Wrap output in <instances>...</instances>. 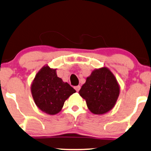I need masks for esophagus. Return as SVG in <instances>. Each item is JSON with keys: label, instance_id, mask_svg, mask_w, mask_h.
<instances>
[{"label": "esophagus", "instance_id": "1", "mask_svg": "<svg viewBox=\"0 0 151 151\" xmlns=\"http://www.w3.org/2000/svg\"><path fill=\"white\" fill-rule=\"evenodd\" d=\"M80 88H81V86H75V87H74V89H75L76 91H77V92H78V91H79Z\"/></svg>", "mask_w": 151, "mask_h": 151}]
</instances>
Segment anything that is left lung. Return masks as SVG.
<instances>
[{
  "label": "left lung",
  "mask_w": 151,
  "mask_h": 151,
  "mask_svg": "<svg viewBox=\"0 0 151 151\" xmlns=\"http://www.w3.org/2000/svg\"><path fill=\"white\" fill-rule=\"evenodd\" d=\"M93 114L102 115L114 107L120 94L119 83L106 67L95 69L79 91Z\"/></svg>",
  "instance_id": "left-lung-1"
}]
</instances>
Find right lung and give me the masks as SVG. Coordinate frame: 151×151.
Returning a JSON list of instances; mask_svg holds the SVG:
<instances>
[{"instance_id": "obj_1", "label": "right lung", "mask_w": 151, "mask_h": 151, "mask_svg": "<svg viewBox=\"0 0 151 151\" xmlns=\"http://www.w3.org/2000/svg\"><path fill=\"white\" fill-rule=\"evenodd\" d=\"M30 91L36 106L45 113L55 115L62 109L64 103L76 91L57 76L56 69L48 65L35 74Z\"/></svg>"}]
</instances>
